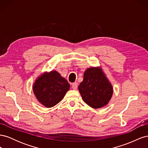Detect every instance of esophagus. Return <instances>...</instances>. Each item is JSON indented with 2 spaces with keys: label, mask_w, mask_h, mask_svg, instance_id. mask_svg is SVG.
<instances>
[{
  "label": "esophagus",
  "mask_w": 148,
  "mask_h": 148,
  "mask_svg": "<svg viewBox=\"0 0 148 148\" xmlns=\"http://www.w3.org/2000/svg\"><path fill=\"white\" fill-rule=\"evenodd\" d=\"M71 87H72V88L73 89H77V88H78V84H77V83H72V85H71Z\"/></svg>",
  "instance_id": "1"
}]
</instances>
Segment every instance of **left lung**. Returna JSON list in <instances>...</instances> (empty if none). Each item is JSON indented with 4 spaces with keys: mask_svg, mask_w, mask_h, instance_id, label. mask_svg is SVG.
I'll return each instance as SVG.
<instances>
[{
    "mask_svg": "<svg viewBox=\"0 0 148 148\" xmlns=\"http://www.w3.org/2000/svg\"><path fill=\"white\" fill-rule=\"evenodd\" d=\"M78 89L84 102L95 109L107 105L113 93L112 86L99 69H87Z\"/></svg>",
    "mask_w": 148,
    "mask_h": 148,
    "instance_id": "left-lung-1",
    "label": "left lung"
}]
</instances>
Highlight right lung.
Masks as SVG:
<instances>
[{
    "label": "right lung",
    "instance_id": "right-lung-1",
    "mask_svg": "<svg viewBox=\"0 0 148 148\" xmlns=\"http://www.w3.org/2000/svg\"><path fill=\"white\" fill-rule=\"evenodd\" d=\"M69 88L68 82L56 71L41 76L33 87L38 100L47 107H52L60 102Z\"/></svg>",
    "mask_w": 148,
    "mask_h": 148
}]
</instances>
